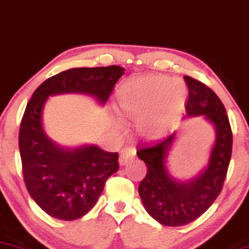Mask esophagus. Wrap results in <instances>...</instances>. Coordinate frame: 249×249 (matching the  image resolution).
<instances>
[{
  "mask_svg": "<svg viewBox=\"0 0 249 249\" xmlns=\"http://www.w3.org/2000/svg\"><path fill=\"white\" fill-rule=\"evenodd\" d=\"M135 155H136V150L135 148L133 147H127L122 150L121 155H120V159H119V163L120 165H125L129 160H131L133 159H135Z\"/></svg>",
  "mask_w": 249,
  "mask_h": 249,
  "instance_id": "obj_1",
  "label": "esophagus"
}]
</instances>
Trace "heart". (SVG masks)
I'll return each instance as SVG.
<instances>
[{
  "mask_svg": "<svg viewBox=\"0 0 249 249\" xmlns=\"http://www.w3.org/2000/svg\"><path fill=\"white\" fill-rule=\"evenodd\" d=\"M185 98L186 89L182 83L165 75H151L125 84L119 93V105L125 116L137 120V130L142 136L156 139L182 109Z\"/></svg>",
  "mask_w": 249,
  "mask_h": 249,
  "instance_id": "heart-1",
  "label": "heart"
}]
</instances>
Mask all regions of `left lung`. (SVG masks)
Wrapping results in <instances>:
<instances>
[{
	"mask_svg": "<svg viewBox=\"0 0 249 249\" xmlns=\"http://www.w3.org/2000/svg\"><path fill=\"white\" fill-rule=\"evenodd\" d=\"M189 89L185 118L203 116L212 124L215 139L207 164L186 180L171 176L166 163L177 134L139 145L137 156L147 165L139 194L149 214L165 226H184L207 211L223 189L232 155V129L223 102L211 89L196 79L184 77Z\"/></svg>",
	"mask_w": 249,
	"mask_h": 249,
	"instance_id": "obj_1",
	"label": "left lung"
}]
</instances>
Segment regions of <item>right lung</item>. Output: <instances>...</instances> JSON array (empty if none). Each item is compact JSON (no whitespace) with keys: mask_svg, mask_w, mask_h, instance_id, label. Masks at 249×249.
<instances>
[{"mask_svg":"<svg viewBox=\"0 0 249 249\" xmlns=\"http://www.w3.org/2000/svg\"><path fill=\"white\" fill-rule=\"evenodd\" d=\"M124 73L116 65L70 69L46 79L26 105L18 137L23 177L32 199L51 217L75 220L92 210L119 170V157L95 144L66 148L52 141L43 127L49 96L78 93L105 105Z\"/></svg>","mask_w":249,"mask_h":249,"instance_id":"add662e5","label":"right lung"}]
</instances>
